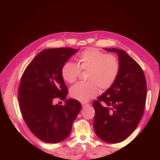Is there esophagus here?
<instances>
[{
  "label": "esophagus",
  "mask_w": 160,
  "mask_h": 160,
  "mask_svg": "<svg viewBox=\"0 0 160 160\" xmlns=\"http://www.w3.org/2000/svg\"><path fill=\"white\" fill-rule=\"evenodd\" d=\"M81 105H82V107H83V108H85L87 107H88V106L89 105V103H82Z\"/></svg>",
  "instance_id": "1"
}]
</instances>
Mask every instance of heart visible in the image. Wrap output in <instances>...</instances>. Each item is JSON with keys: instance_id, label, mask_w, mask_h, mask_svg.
I'll use <instances>...</instances> for the list:
<instances>
[{"instance_id": "heart-1", "label": "heart", "mask_w": 160, "mask_h": 160, "mask_svg": "<svg viewBox=\"0 0 160 160\" xmlns=\"http://www.w3.org/2000/svg\"><path fill=\"white\" fill-rule=\"evenodd\" d=\"M78 65L66 62L61 68L65 81L72 83L81 71H88L86 83H78L70 89L71 98L81 102H88L98 95L99 89L105 91L113 85L119 71V61L115 56L105 54L93 47L82 51L77 58Z\"/></svg>"}]
</instances>
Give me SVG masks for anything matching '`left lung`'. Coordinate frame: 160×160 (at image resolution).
Instances as JSON below:
<instances>
[{"label": "left lung", "mask_w": 160, "mask_h": 160, "mask_svg": "<svg viewBox=\"0 0 160 160\" xmlns=\"http://www.w3.org/2000/svg\"><path fill=\"white\" fill-rule=\"evenodd\" d=\"M105 49L118 55L119 71L113 85L93 101V128L103 141L117 143L127 139L141 121L147 84L142 67L126 52Z\"/></svg>", "instance_id": "left-lung-1"}]
</instances>
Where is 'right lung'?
<instances>
[{"label":"right lung","mask_w":160,"mask_h":160,"mask_svg":"<svg viewBox=\"0 0 160 160\" xmlns=\"http://www.w3.org/2000/svg\"><path fill=\"white\" fill-rule=\"evenodd\" d=\"M79 49L54 48L42 51L24 71L18 88L22 117L31 132L41 141L57 143L69 136L72 123L82 108L77 100L53 105L55 98L65 100L68 89L61 68Z\"/></svg>","instance_id":"1"}]
</instances>
